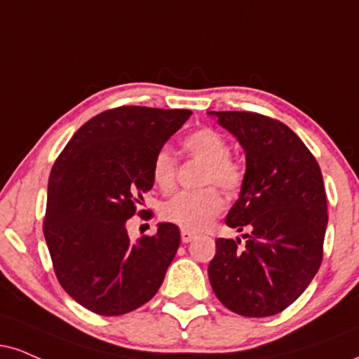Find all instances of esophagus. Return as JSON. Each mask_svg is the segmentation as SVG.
I'll return each instance as SVG.
<instances>
[{
	"instance_id": "34e87169",
	"label": "esophagus",
	"mask_w": 359,
	"mask_h": 359,
	"mask_svg": "<svg viewBox=\"0 0 359 359\" xmlns=\"http://www.w3.org/2000/svg\"><path fill=\"white\" fill-rule=\"evenodd\" d=\"M180 237H182V243H191V241H194L197 237L196 232H191V231H182L180 232Z\"/></svg>"
}]
</instances>
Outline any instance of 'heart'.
I'll list each match as a JSON object with an SVG mask.
<instances>
[{
	"label": "heart",
	"instance_id": "obj_1",
	"mask_svg": "<svg viewBox=\"0 0 359 359\" xmlns=\"http://www.w3.org/2000/svg\"><path fill=\"white\" fill-rule=\"evenodd\" d=\"M185 152L204 163L201 175L202 185H217L229 196L243 189L245 170L231 157V145L214 128H197L182 142ZM152 180L162 192L174 191L177 182V158L170 149L162 147L154 155ZM224 198L215 187H205L197 192L177 194L165 202L161 215L165 222L179 226L182 231L197 232L209 226L222 212Z\"/></svg>",
	"mask_w": 359,
	"mask_h": 359
}]
</instances>
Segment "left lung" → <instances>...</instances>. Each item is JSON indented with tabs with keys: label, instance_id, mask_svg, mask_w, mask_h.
Here are the masks:
<instances>
[{
	"label": "left lung",
	"instance_id": "1",
	"mask_svg": "<svg viewBox=\"0 0 359 359\" xmlns=\"http://www.w3.org/2000/svg\"><path fill=\"white\" fill-rule=\"evenodd\" d=\"M245 150V179L226 224L244 234L215 241L209 280L219 301L248 318L291 306L323 261L327 202L314 155L287 125L254 111H214Z\"/></svg>",
	"mask_w": 359,
	"mask_h": 359
}]
</instances>
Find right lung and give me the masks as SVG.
Wrapping results in <instances>:
<instances>
[{
    "mask_svg": "<svg viewBox=\"0 0 359 359\" xmlns=\"http://www.w3.org/2000/svg\"><path fill=\"white\" fill-rule=\"evenodd\" d=\"M191 115L130 105L105 110L81 125L53 163L43 234L58 283L95 314L140 308L165 278L179 227L162 222L154 236L132 243L125 224L152 191L154 155Z\"/></svg>",
    "mask_w": 359,
    "mask_h": 359,
    "instance_id": "1",
    "label": "right lung"
}]
</instances>
